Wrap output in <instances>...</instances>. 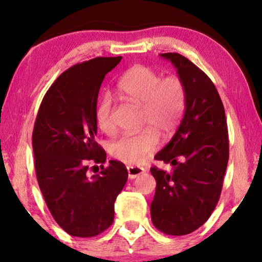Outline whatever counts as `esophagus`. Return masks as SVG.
<instances>
[{"label": "esophagus", "mask_w": 262, "mask_h": 262, "mask_svg": "<svg viewBox=\"0 0 262 262\" xmlns=\"http://www.w3.org/2000/svg\"><path fill=\"white\" fill-rule=\"evenodd\" d=\"M145 169L144 168H141V167H134V166H130L127 167V174H128V179H136L138 177V175H141L142 173H144Z\"/></svg>", "instance_id": "esophagus-1"}]
</instances>
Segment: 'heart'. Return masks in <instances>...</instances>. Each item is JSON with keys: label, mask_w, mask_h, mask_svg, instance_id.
<instances>
[{"label": "heart", "mask_w": 262, "mask_h": 262, "mask_svg": "<svg viewBox=\"0 0 262 262\" xmlns=\"http://www.w3.org/2000/svg\"><path fill=\"white\" fill-rule=\"evenodd\" d=\"M124 99L141 105V124L146 126L135 135H125L110 144V154L126 164H138L157 149L159 132L168 137L177 130L186 106V88L180 77L160 73L145 66L127 69L117 82ZM95 120L105 134L113 131L112 99L105 95L95 108Z\"/></svg>", "instance_id": "heart-1"}]
</instances>
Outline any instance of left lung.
<instances>
[{"label":"left lung","instance_id":"obj_1","mask_svg":"<svg viewBox=\"0 0 262 262\" xmlns=\"http://www.w3.org/2000/svg\"><path fill=\"white\" fill-rule=\"evenodd\" d=\"M160 56L170 60L184 82L186 106L173 138L155 156L173 170L150 169L156 180L150 213L160 231L181 236L202 227L217 205L229 160L228 125L209 76L179 53Z\"/></svg>","mask_w":262,"mask_h":262}]
</instances>
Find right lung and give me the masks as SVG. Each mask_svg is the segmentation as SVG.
<instances>
[{"label": "right lung", "instance_id": "add662e5", "mask_svg": "<svg viewBox=\"0 0 262 262\" xmlns=\"http://www.w3.org/2000/svg\"><path fill=\"white\" fill-rule=\"evenodd\" d=\"M121 57H98L71 67L46 92L34 123V166L39 188L64 231L93 237L114 218V202L127 181L124 163L111 160L100 174L87 175L88 162L105 163L95 141V108L106 74Z\"/></svg>", "mask_w": 262, "mask_h": 262}]
</instances>
